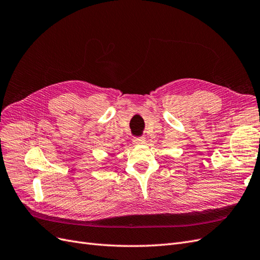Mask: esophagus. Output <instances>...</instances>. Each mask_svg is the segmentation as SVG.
<instances>
[{
  "label": "esophagus",
  "instance_id": "34e87169",
  "mask_svg": "<svg viewBox=\"0 0 260 260\" xmlns=\"http://www.w3.org/2000/svg\"><path fill=\"white\" fill-rule=\"evenodd\" d=\"M132 142H133V144H142V143L145 142V138H143V137H136V138H133Z\"/></svg>",
  "mask_w": 260,
  "mask_h": 260
}]
</instances>
